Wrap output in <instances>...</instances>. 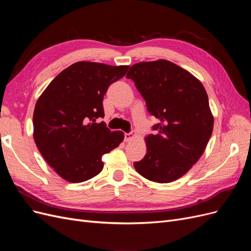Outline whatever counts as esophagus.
Wrapping results in <instances>:
<instances>
[{
  "instance_id": "1",
  "label": "esophagus",
  "mask_w": 251,
  "mask_h": 251,
  "mask_svg": "<svg viewBox=\"0 0 251 251\" xmlns=\"http://www.w3.org/2000/svg\"><path fill=\"white\" fill-rule=\"evenodd\" d=\"M136 136L135 132H131V133H125V140L127 141H131L134 137Z\"/></svg>"
}]
</instances>
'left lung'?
Segmentation results:
<instances>
[{"label": "left lung", "mask_w": 251, "mask_h": 251, "mask_svg": "<svg viewBox=\"0 0 251 251\" xmlns=\"http://www.w3.org/2000/svg\"><path fill=\"white\" fill-rule=\"evenodd\" d=\"M159 123L146 137L147 154L134 162L142 177L169 183L183 176L204 153L214 128L208 96L202 82L166 59L142 62L126 74Z\"/></svg>", "instance_id": "8db88e82"}]
</instances>
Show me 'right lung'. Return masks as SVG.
Returning <instances> with one entry per match:
<instances>
[{
  "label": "right lung",
  "mask_w": 251,
  "mask_h": 251,
  "mask_svg": "<svg viewBox=\"0 0 251 251\" xmlns=\"http://www.w3.org/2000/svg\"><path fill=\"white\" fill-rule=\"evenodd\" d=\"M128 66L77 62L63 70L45 89L33 112V138L45 160L63 179L79 183L103 169L102 156L124 141L111 132L102 100L111 83L125 76Z\"/></svg>",
  "instance_id": "obj_1"
}]
</instances>
